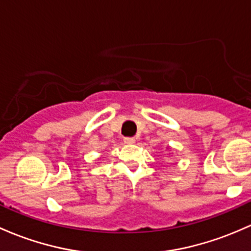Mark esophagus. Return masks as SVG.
Wrapping results in <instances>:
<instances>
[{"label":"esophagus","instance_id":"obj_1","mask_svg":"<svg viewBox=\"0 0 251 251\" xmlns=\"http://www.w3.org/2000/svg\"><path fill=\"white\" fill-rule=\"evenodd\" d=\"M124 143L131 146V144L136 143V139L132 138V137H125V138H124Z\"/></svg>","mask_w":251,"mask_h":251}]
</instances>
